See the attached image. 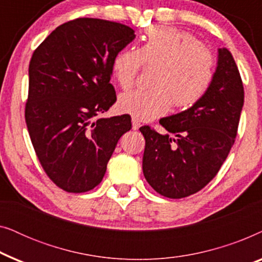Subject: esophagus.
Wrapping results in <instances>:
<instances>
[{"instance_id": "esophagus-1", "label": "esophagus", "mask_w": 262, "mask_h": 262, "mask_svg": "<svg viewBox=\"0 0 262 262\" xmlns=\"http://www.w3.org/2000/svg\"><path fill=\"white\" fill-rule=\"evenodd\" d=\"M141 121H139V119L138 118H136V117H132V128H134V130H138L139 127H141Z\"/></svg>"}]
</instances>
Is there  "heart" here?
<instances>
[{
  "label": "heart",
  "instance_id": "heart-1",
  "mask_svg": "<svg viewBox=\"0 0 262 262\" xmlns=\"http://www.w3.org/2000/svg\"><path fill=\"white\" fill-rule=\"evenodd\" d=\"M143 66L155 68L149 89L120 95L124 113L142 120L166 114L171 105L186 110L198 103L212 84L216 58L188 32L154 26L145 32L139 49H123L114 56L113 76L124 91L132 88Z\"/></svg>",
  "mask_w": 262,
  "mask_h": 262
}]
</instances>
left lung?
<instances>
[{
  "mask_svg": "<svg viewBox=\"0 0 262 262\" xmlns=\"http://www.w3.org/2000/svg\"><path fill=\"white\" fill-rule=\"evenodd\" d=\"M243 102L245 89L234 57L220 49L213 82L198 103L160 119L166 135L149 125L139 128L145 138L143 173L149 185L171 199L205 187L234 145Z\"/></svg>",
  "mask_w": 262,
  "mask_h": 262,
  "instance_id": "obj_1",
  "label": "left lung"
}]
</instances>
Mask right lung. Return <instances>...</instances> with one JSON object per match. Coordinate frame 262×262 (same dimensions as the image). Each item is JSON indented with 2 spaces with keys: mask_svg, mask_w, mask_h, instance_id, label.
I'll use <instances>...</instances> for the list:
<instances>
[{
  "mask_svg": "<svg viewBox=\"0 0 262 262\" xmlns=\"http://www.w3.org/2000/svg\"><path fill=\"white\" fill-rule=\"evenodd\" d=\"M135 37L126 25L78 17L57 27L32 55L25 120L42 169L66 192L96 187L132 126L128 114L96 117L117 101L113 58Z\"/></svg>",
  "mask_w": 262,
  "mask_h": 262,
  "instance_id": "obj_1",
  "label": "right lung"
}]
</instances>
